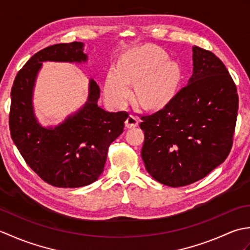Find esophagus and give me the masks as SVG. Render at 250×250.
Listing matches in <instances>:
<instances>
[{"instance_id":"1","label":"esophagus","mask_w":250,"mask_h":250,"mask_svg":"<svg viewBox=\"0 0 250 250\" xmlns=\"http://www.w3.org/2000/svg\"><path fill=\"white\" fill-rule=\"evenodd\" d=\"M125 124L126 128H134V126L139 125V119H137L133 115H130L128 118H126Z\"/></svg>"}]
</instances>
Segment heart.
Listing matches in <instances>:
<instances>
[{"label": "heart", "mask_w": 250, "mask_h": 250, "mask_svg": "<svg viewBox=\"0 0 250 250\" xmlns=\"http://www.w3.org/2000/svg\"><path fill=\"white\" fill-rule=\"evenodd\" d=\"M178 66L166 59L158 47H143L120 61L119 68H110L105 83V94L111 103L124 105L131 95L130 83L135 84L139 100L148 106L167 102L178 78Z\"/></svg>", "instance_id": "1"}]
</instances>
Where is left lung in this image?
Instances as JSON below:
<instances>
[{
  "label": "left lung",
  "mask_w": 250,
  "mask_h": 250,
  "mask_svg": "<svg viewBox=\"0 0 250 250\" xmlns=\"http://www.w3.org/2000/svg\"><path fill=\"white\" fill-rule=\"evenodd\" d=\"M193 73L160 110L141 116L147 172L168 187L204 178L229 156L238 95L224 63L213 52L193 47Z\"/></svg>",
  "instance_id": "left-lung-1"
}]
</instances>
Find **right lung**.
Returning <instances> with one entry per match:
<instances>
[{
    "label": "right lung",
    "instance_id": "add662e5",
    "mask_svg": "<svg viewBox=\"0 0 250 250\" xmlns=\"http://www.w3.org/2000/svg\"><path fill=\"white\" fill-rule=\"evenodd\" d=\"M78 42L46 47L36 52L18 72L12 87L9 110L10 135L26 164L44 180L58 188H79L95 182L102 174L109 145L125 128L126 111L108 113L98 105L100 88L90 81L89 98L75 115L46 129L36 121L32 107L36 74L44 61L87 60Z\"/></svg>",
    "mask_w": 250,
    "mask_h": 250
}]
</instances>
